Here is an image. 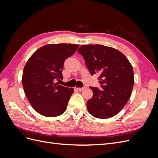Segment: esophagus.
<instances>
[{"label":"esophagus","mask_w":158,"mask_h":158,"mask_svg":"<svg viewBox=\"0 0 158 158\" xmlns=\"http://www.w3.org/2000/svg\"><path fill=\"white\" fill-rule=\"evenodd\" d=\"M76 89L78 91H79V92H82V91L84 89V88H76Z\"/></svg>","instance_id":"1"}]
</instances>
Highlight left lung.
Returning a JSON list of instances; mask_svg holds the SVG:
<instances>
[{
  "label": "left lung",
  "instance_id": "obj_1",
  "mask_svg": "<svg viewBox=\"0 0 158 158\" xmlns=\"http://www.w3.org/2000/svg\"><path fill=\"white\" fill-rule=\"evenodd\" d=\"M78 52L101 84L102 89L89 87L94 95L87 102L89 113L99 118L116 115L131 95L135 80L130 62L119 51L102 45H83Z\"/></svg>",
  "mask_w": 158,
  "mask_h": 158
}]
</instances>
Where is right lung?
<instances>
[{
	"mask_svg": "<svg viewBox=\"0 0 158 158\" xmlns=\"http://www.w3.org/2000/svg\"><path fill=\"white\" fill-rule=\"evenodd\" d=\"M79 47L75 44H50L37 49L26 63L22 85L32 107L45 117H57L67 107L73 88L55 83L63 80L65 60Z\"/></svg>",
	"mask_w": 158,
	"mask_h": 158,
	"instance_id": "obj_1",
	"label": "right lung"
}]
</instances>
